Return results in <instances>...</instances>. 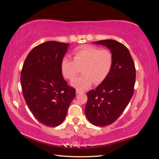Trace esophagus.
Wrapping results in <instances>:
<instances>
[{"mask_svg": "<svg viewBox=\"0 0 159 159\" xmlns=\"http://www.w3.org/2000/svg\"><path fill=\"white\" fill-rule=\"evenodd\" d=\"M82 93V91H79V90H76V94H79V93Z\"/></svg>", "mask_w": 159, "mask_h": 159, "instance_id": "34e87169", "label": "esophagus"}]
</instances>
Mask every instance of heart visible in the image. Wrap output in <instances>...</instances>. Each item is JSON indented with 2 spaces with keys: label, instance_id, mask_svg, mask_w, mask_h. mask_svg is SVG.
<instances>
[{
  "label": "heart",
  "instance_id": "b5f03b06",
  "mask_svg": "<svg viewBox=\"0 0 159 159\" xmlns=\"http://www.w3.org/2000/svg\"><path fill=\"white\" fill-rule=\"evenodd\" d=\"M113 64L112 53L105 49L93 46H86L74 52V60L64 56L60 63L62 75L72 80L82 68L83 75L72 81V85L83 91L91 86L92 83L99 84L107 78Z\"/></svg>",
  "mask_w": 159,
  "mask_h": 159
}]
</instances>
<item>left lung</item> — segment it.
<instances>
[{
    "label": "left lung",
    "mask_w": 159,
    "mask_h": 159,
    "mask_svg": "<svg viewBox=\"0 0 159 159\" xmlns=\"http://www.w3.org/2000/svg\"><path fill=\"white\" fill-rule=\"evenodd\" d=\"M93 43L106 46L113 56L110 74L95 89L87 93L84 109L88 120L102 127L116 121L127 107L134 94L136 69L131 54L124 44L113 39Z\"/></svg>",
    "instance_id": "obj_1"
}]
</instances>
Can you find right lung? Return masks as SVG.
<instances>
[{"instance_id": "right-lung-1", "label": "right lung", "mask_w": 159, "mask_h": 159, "mask_svg": "<svg viewBox=\"0 0 159 159\" xmlns=\"http://www.w3.org/2000/svg\"><path fill=\"white\" fill-rule=\"evenodd\" d=\"M69 44L49 41L32 49L24 62L21 83L24 99L40 123L56 127L66 117L76 95L64 79L60 63Z\"/></svg>"}]
</instances>
